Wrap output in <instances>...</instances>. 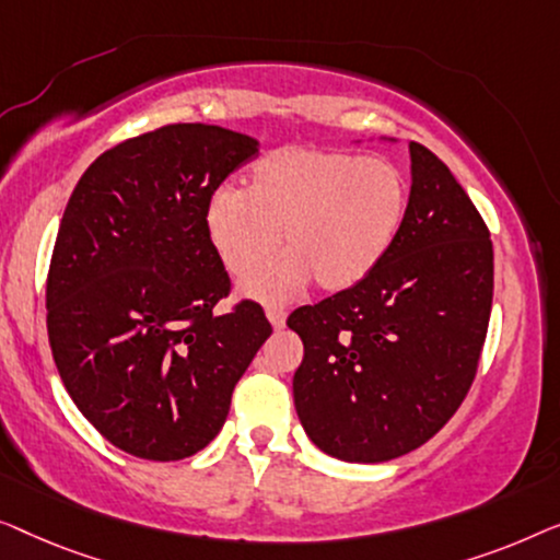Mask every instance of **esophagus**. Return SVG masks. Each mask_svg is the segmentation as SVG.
I'll return each instance as SVG.
<instances>
[{"instance_id": "esophagus-1", "label": "esophagus", "mask_w": 560, "mask_h": 560, "mask_svg": "<svg viewBox=\"0 0 560 560\" xmlns=\"http://www.w3.org/2000/svg\"><path fill=\"white\" fill-rule=\"evenodd\" d=\"M266 317H269V322L277 329H281L283 325H287V310H283L281 304H269V306H266Z\"/></svg>"}]
</instances>
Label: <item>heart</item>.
<instances>
[{
	"mask_svg": "<svg viewBox=\"0 0 560 560\" xmlns=\"http://www.w3.org/2000/svg\"><path fill=\"white\" fill-rule=\"evenodd\" d=\"M406 212V179L381 156L289 144L261 156L250 187H220L208 225L228 269H261L281 246L289 256L256 273L248 289L287 296L314 279L342 291L375 269Z\"/></svg>",
	"mask_w": 560,
	"mask_h": 560,
	"instance_id": "1",
	"label": "heart"
}]
</instances>
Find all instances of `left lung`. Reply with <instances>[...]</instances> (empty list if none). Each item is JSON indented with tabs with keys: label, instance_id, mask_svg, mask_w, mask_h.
Instances as JSON below:
<instances>
[{
	"label": "left lung",
	"instance_id": "obj_1",
	"mask_svg": "<svg viewBox=\"0 0 560 560\" xmlns=\"http://www.w3.org/2000/svg\"><path fill=\"white\" fill-rule=\"evenodd\" d=\"M396 238L355 287L299 306L294 406L342 462L404 456L436 434L475 383L494 289L490 228L452 170L419 141Z\"/></svg>",
	"mask_w": 560,
	"mask_h": 560
}]
</instances>
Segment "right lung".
<instances>
[{
	"mask_svg": "<svg viewBox=\"0 0 560 560\" xmlns=\"http://www.w3.org/2000/svg\"><path fill=\"white\" fill-rule=\"evenodd\" d=\"M258 141L167 124L98 156L62 212L47 271V337L60 381L121 452L192 456L223 429L235 383L271 335L261 304L231 312L208 208Z\"/></svg>",
	"mask_w": 560,
	"mask_h": 560,
	"instance_id": "add662e5",
	"label": "right lung"
}]
</instances>
